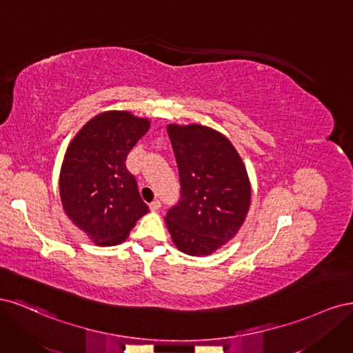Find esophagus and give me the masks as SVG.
<instances>
[{
	"label": "esophagus",
	"mask_w": 353,
	"mask_h": 353,
	"mask_svg": "<svg viewBox=\"0 0 353 353\" xmlns=\"http://www.w3.org/2000/svg\"><path fill=\"white\" fill-rule=\"evenodd\" d=\"M150 209H152V210H157V209H160V201H159V200L152 201V203H150Z\"/></svg>",
	"instance_id": "obj_1"
}]
</instances>
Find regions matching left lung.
<instances>
[{"mask_svg":"<svg viewBox=\"0 0 353 353\" xmlns=\"http://www.w3.org/2000/svg\"><path fill=\"white\" fill-rule=\"evenodd\" d=\"M181 200L165 218L176 249L209 256L239 232L249 213L252 187L241 156L228 138L200 123H169Z\"/></svg>","mask_w":353,"mask_h":353,"instance_id":"1","label":"left lung"}]
</instances>
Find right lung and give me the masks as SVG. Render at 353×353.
<instances>
[{"mask_svg": "<svg viewBox=\"0 0 353 353\" xmlns=\"http://www.w3.org/2000/svg\"><path fill=\"white\" fill-rule=\"evenodd\" d=\"M152 122L128 110L95 114L69 143L59 188L68 218L97 245L125 241L148 213L125 160Z\"/></svg>", "mask_w": 353, "mask_h": 353, "instance_id": "1", "label": "right lung"}]
</instances>
